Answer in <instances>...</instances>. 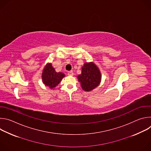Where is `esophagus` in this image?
Segmentation results:
<instances>
[{
    "label": "esophagus",
    "mask_w": 151,
    "mask_h": 151,
    "mask_svg": "<svg viewBox=\"0 0 151 151\" xmlns=\"http://www.w3.org/2000/svg\"><path fill=\"white\" fill-rule=\"evenodd\" d=\"M68 75L69 76H73V71H69V72H68Z\"/></svg>",
    "instance_id": "1"
}]
</instances>
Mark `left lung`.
<instances>
[{"label": "left lung", "mask_w": 151, "mask_h": 151, "mask_svg": "<svg viewBox=\"0 0 151 151\" xmlns=\"http://www.w3.org/2000/svg\"><path fill=\"white\" fill-rule=\"evenodd\" d=\"M81 69V74L77 76L81 88L85 91H91L101 82V72L93 62L85 63Z\"/></svg>", "instance_id": "8db88e82"}]
</instances>
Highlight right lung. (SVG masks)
I'll list each match as a JSON object with an SVG mask.
<instances>
[{
	"mask_svg": "<svg viewBox=\"0 0 151 151\" xmlns=\"http://www.w3.org/2000/svg\"><path fill=\"white\" fill-rule=\"evenodd\" d=\"M65 76L62 72H57L51 63H48L42 70V82L51 89H54Z\"/></svg>",
	"mask_w": 151,
	"mask_h": 151,
	"instance_id": "obj_1",
	"label": "right lung"
}]
</instances>
